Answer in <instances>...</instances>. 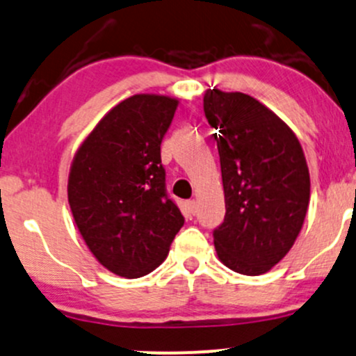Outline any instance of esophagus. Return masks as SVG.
<instances>
[{
  "label": "esophagus",
  "mask_w": 356,
  "mask_h": 356,
  "mask_svg": "<svg viewBox=\"0 0 356 356\" xmlns=\"http://www.w3.org/2000/svg\"><path fill=\"white\" fill-rule=\"evenodd\" d=\"M185 207H186L188 213L195 215V211H196V202H195V200H188V202L185 203Z\"/></svg>",
  "instance_id": "obj_1"
}]
</instances>
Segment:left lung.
<instances>
[{"label":"left lung","instance_id":"left-lung-1","mask_svg":"<svg viewBox=\"0 0 356 356\" xmlns=\"http://www.w3.org/2000/svg\"><path fill=\"white\" fill-rule=\"evenodd\" d=\"M204 116L218 145L225 221L213 232L229 270L257 277L295 245L310 203V173L298 138L270 108L240 91L207 90Z\"/></svg>","mask_w":356,"mask_h":356}]
</instances>
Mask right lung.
Wrapping results in <instances>:
<instances>
[{
	"instance_id": "obj_1",
	"label": "right lung",
	"mask_w": 356,
	"mask_h": 356,
	"mask_svg": "<svg viewBox=\"0 0 356 356\" xmlns=\"http://www.w3.org/2000/svg\"><path fill=\"white\" fill-rule=\"evenodd\" d=\"M178 99L133 95L111 108L71 161L68 203L90 252L123 278L152 273L185 223L166 195L161 140Z\"/></svg>"
}]
</instances>
